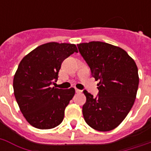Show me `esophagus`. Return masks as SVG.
I'll list each match as a JSON object with an SVG mask.
<instances>
[{"label": "esophagus", "instance_id": "34e87169", "mask_svg": "<svg viewBox=\"0 0 151 151\" xmlns=\"http://www.w3.org/2000/svg\"><path fill=\"white\" fill-rule=\"evenodd\" d=\"M75 92H77V93H80V92H81V91L80 89H78V88H75Z\"/></svg>", "mask_w": 151, "mask_h": 151}]
</instances>
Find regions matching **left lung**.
Listing matches in <instances>:
<instances>
[{"label":"left lung","instance_id":"1","mask_svg":"<svg viewBox=\"0 0 151 151\" xmlns=\"http://www.w3.org/2000/svg\"><path fill=\"white\" fill-rule=\"evenodd\" d=\"M95 80L99 81L96 98L85 90L82 112L85 122L95 130L117 128L132 107L139 86L138 68L134 59L120 47L101 41L78 45Z\"/></svg>","mask_w":151,"mask_h":151}]
</instances>
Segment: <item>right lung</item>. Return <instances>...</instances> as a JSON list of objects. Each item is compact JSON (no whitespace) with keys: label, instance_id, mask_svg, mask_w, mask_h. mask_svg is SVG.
Listing matches in <instances>:
<instances>
[{"label":"right lung","instance_id":"obj_1","mask_svg":"<svg viewBox=\"0 0 151 151\" xmlns=\"http://www.w3.org/2000/svg\"><path fill=\"white\" fill-rule=\"evenodd\" d=\"M73 52L74 44L48 42L25 55L14 75V95L20 111L29 124L50 129L61 124L65 109L75 90L52 87L58 79L62 63Z\"/></svg>","mask_w":151,"mask_h":151}]
</instances>
